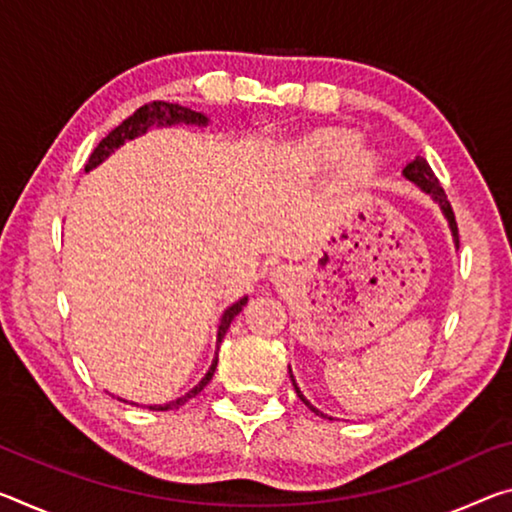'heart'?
I'll list each match as a JSON object with an SVG mask.
<instances>
[{
  "mask_svg": "<svg viewBox=\"0 0 512 512\" xmlns=\"http://www.w3.org/2000/svg\"><path fill=\"white\" fill-rule=\"evenodd\" d=\"M296 154L310 168H328L342 161V182L353 189L369 184L378 170V159L358 148V136L339 127L314 129L298 141Z\"/></svg>",
  "mask_w": 512,
  "mask_h": 512,
  "instance_id": "1",
  "label": "heart"
}]
</instances>
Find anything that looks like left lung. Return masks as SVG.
<instances>
[{"instance_id":"8db88e82","label":"left lung","mask_w":512,"mask_h":512,"mask_svg":"<svg viewBox=\"0 0 512 512\" xmlns=\"http://www.w3.org/2000/svg\"><path fill=\"white\" fill-rule=\"evenodd\" d=\"M403 175H405V180H410L412 184H417L421 191H426L428 196H431V198L437 202V205H440L442 214L446 216V221H449L451 234H453V241H456V246H458V225H456V216H453L451 202L446 200V193H444V189L440 186V180H437V177H435L433 168L428 166V161H426L424 157H415V159L410 161L408 166L403 168ZM289 373H291V371H289ZM291 383H294V389H296V394L300 396V401H303V403L307 405V408H310L312 412H316V415H321V412L316 410L314 405L305 399L303 392H300L298 385H296V380H294V376H291Z\"/></svg>"}]
</instances>
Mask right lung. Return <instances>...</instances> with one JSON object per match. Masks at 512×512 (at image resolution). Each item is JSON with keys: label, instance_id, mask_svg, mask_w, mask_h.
<instances>
[{"label": "right lung", "instance_id": "1", "mask_svg": "<svg viewBox=\"0 0 512 512\" xmlns=\"http://www.w3.org/2000/svg\"><path fill=\"white\" fill-rule=\"evenodd\" d=\"M207 123H209V118L205 116V113L186 109V107H182V104H170V102H161V100L150 102V104H143L141 109H136L132 116H129L127 120H123V123H120L116 129H111V132L104 136L100 143H97V148L91 152V157H88V161H86V173H88V170H93L95 166H100L102 161L107 159L113 150H118L120 145H125V141L136 139V136L145 134L154 125H157V127H166V125L168 127L170 125H198V127H205ZM246 303H248V296H243V298L237 300V303L230 305L223 312L221 323H218L216 351H218V346H221L225 332H227V328H230L232 319L243 310V305H246ZM216 364H218V353H216V358L212 362V367H209V371L205 373V378H202L196 387L189 389V392H186L184 396H180V399L164 403V405H148V408L150 410H175V408H180V405H184L186 401L193 399V396H198L202 389H205V385L214 376ZM120 401H123V399H120ZM132 405H136V403H132Z\"/></svg>", "mask_w": 512, "mask_h": 512}]
</instances>
